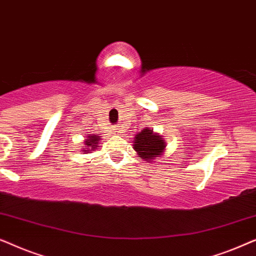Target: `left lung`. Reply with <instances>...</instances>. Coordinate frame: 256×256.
<instances>
[{
	"instance_id": "1",
	"label": "left lung",
	"mask_w": 256,
	"mask_h": 256,
	"mask_svg": "<svg viewBox=\"0 0 256 256\" xmlns=\"http://www.w3.org/2000/svg\"><path fill=\"white\" fill-rule=\"evenodd\" d=\"M132 143L140 158L144 160L146 162H152L155 157L162 155L166 146L164 140L150 128L142 129L138 134H136L135 141Z\"/></svg>"
}]
</instances>
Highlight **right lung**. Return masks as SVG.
<instances>
[{
    "instance_id": "right-lung-1",
    "label": "right lung",
    "mask_w": 256,
    "mask_h": 256,
    "mask_svg": "<svg viewBox=\"0 0 256 256\" xmlns=\"http://www.w3.org/2000/svg\"><path fill=\"white\" fill-rule=\"evenodd\" d=\"M100 138L99 136L94 135V134H90L88 135V138H86V141H85V148H82L84 152H90V150H94L96 149L98 146V143H99Z\"/></svg>"
}]
</instances>
